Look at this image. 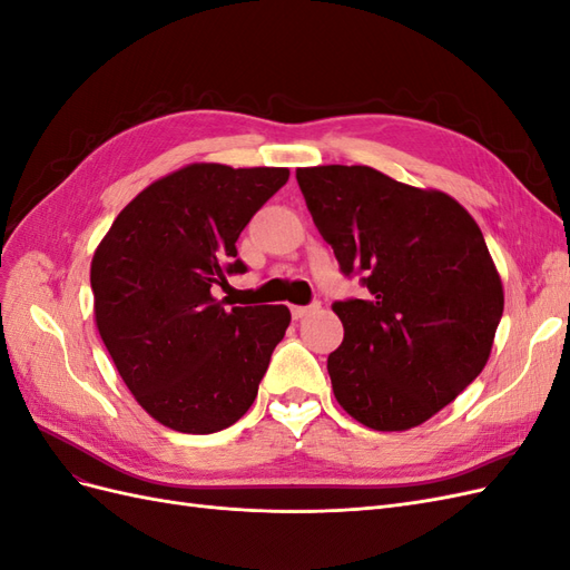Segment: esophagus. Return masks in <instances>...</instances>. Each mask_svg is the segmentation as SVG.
<instances>
[{
    "label": "esophagus",
    "instance_id": "34e87169",
    "mask_svg": "<svg viewBox=\"0 0 570 570\" xmlns=\"http://www.w3.org/2000/svg\"><path fill=\"white\" fill-rule=\"evenodd\" d=\"M318 308H321L318 302L308 304V306H292V316H295V318H304V316H308L312 312H318Z\"/></svg>",
    "mask_w": 570,
    "mask_h": 570
}]
</instances>
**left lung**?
I'll use <instances>...</instances> for the list:
<instances>
[{"label": "left lung", "mask_w": 570, "mask_h": 570, "mask_svg": "<svg viewBox=\"0 0 570 570\" xmlns=\"http://www.w3.org/2000/svg\"><path fill=\"white\" fill-rule=\"evenodd\" d=\"M318 233L364 299L335 302V400L373 430L435 416L485 368L504 292L478 223L450 195L371 166L297 168Z\"/></svg>", "instance_id": "left-lung-1"}]
</instances>
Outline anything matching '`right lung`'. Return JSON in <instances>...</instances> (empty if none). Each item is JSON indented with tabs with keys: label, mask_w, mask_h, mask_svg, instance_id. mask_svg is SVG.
<instances>
[{
	"label": "right lung",
	"mask_w": 570,
	"mask_h": 570,
	"mask_svg": "<svg viewBox=\"0 0 570 570\" xmlns=\"http://www.w3.org/2000/svg\"><path fill=\"white\" fill-rule=\"evenodd\" d=\"M287 178V168L185 166L142 189L95 252L99 335L135 400L166 428L218 433L256 400L289 308H228L214 287L247 271L237 237Z\"/></svg>",
	"instance_id": "add662e5"
}]
</instances>
